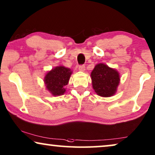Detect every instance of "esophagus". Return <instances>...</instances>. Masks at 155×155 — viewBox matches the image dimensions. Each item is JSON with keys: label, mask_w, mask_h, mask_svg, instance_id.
Returning <instances> with one entry per match:
<instances>
[{"label": "esophagus", "mask_w": 155, "mask_h": 155, "mask_svg": "<svg viewBox=\"0 0 155 155\" xmlns=\"http://www.w3.org/2000/svg\"><path fill=\"white\" fill-rule=\"evenodd\" d=\"M86 69V67L84 65H80L79 67V70L81 71H84Z\"/></svg>", "instance_id": "1"}]
</instances>
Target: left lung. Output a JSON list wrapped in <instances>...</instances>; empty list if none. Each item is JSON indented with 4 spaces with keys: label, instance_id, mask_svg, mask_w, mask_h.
Listing matches in <instances>:
<instances>
[{
    "label": "left lung",
    "instance_id": "8db88e82",
    "mask_svg": "<svg viewBox=\"0 0 155 155\" xmlns=\"http://www.w3.org/2000/svg\"><path fill=\"white\" fill-rule=\"evenodd\" d=\"M93 88L95 92L103 97H110L115 94L119 84L120 76L116 70L104 64H98L91 74Z\"/></svg>",
    "mask_w": 155,
    "mask_h": 155
}]
</instances>
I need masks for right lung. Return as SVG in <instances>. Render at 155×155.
I'll list each match as a JSON object with an SVG mask.
<instances>
[{"label": "right lung", "instance_id": "add662e5", "mask_svg": "<svg viewBox=\"0 0 155 155\" xmlns=\"http://www.w3.org/2000/svg\"><path fill=\"white\" fill-rule=\"evenodd\" d=\"M71 73V70L62 66L51 70L45 77V83L47 90L54 96L64 94L66 91L64 86L68 84Z\"/></svg>", "mask_w": 155, "mask_h": 155}]
</instances>
